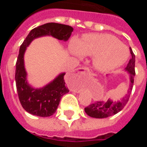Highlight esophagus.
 <instances>
[{"label": "esophagus", "instance_id": "34e87169", "mask_svg": "<svg viewBox=\"0 0 147 147\" xmlns=\"http://www.w3.org/2000/svg\"><path fill=\"white\" fill-rule=\"evenodd\" d=\"M78 72L80 73V74H83V73H90V71L88 67H83V68H80V70Z\"/></svg>", "mask_w": 147, "mask_h": 147}]
</instances>
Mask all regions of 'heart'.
<instances>
[{
  "mask_svg": "<svg viewBox=\"0 0 147 147\" xmlns=\"http://www.w3.org/2000/svg\"><path fill=\"white\" fill-rule=\"evenodd\" d=\"M71 54L78 57H94L95 67L101 71H112L124 64L129 51L118 38L107 34H88L82 40L74 37L69 45Z\"/></svg>",
  "mask_w": 147,
  "mask_h": 147,
  "instance_id": "obj_1",
  "label": "heart"
}]
</instances>
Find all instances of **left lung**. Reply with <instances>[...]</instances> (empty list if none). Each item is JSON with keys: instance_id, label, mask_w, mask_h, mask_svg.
<instances>
[{"instance_id": "left-lung-1", "label": "left lung", "mask_w": 147, "mask_h": 147, "mask_svg": "<svg viewBox=\"0 0 147 147\" xmlns=\"http://www.w3.org/2000/svg\"><path fill=\"white\" fill-rule=\"evenodd\" d=\"M129 50H130L132 58L129 59V63L125 67L126 71H127L129 74V86L127 93L120 101L118 102H113L112 100L108 99L107 102L98 101L90 105L89 106L85 107V111L90 117L96 118V119H104L115 115L120 112L129 101V96L132 93L133 83H134L135 75H136V71H135L136 57L134 53L132 52L131 48H129Z\"/></svg>"}]
</instances>
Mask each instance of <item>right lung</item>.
Wrapping results in <instances>:
<instances>
[{
    "label": "right lung",
    "instance_id": "1",
    "mask_svg": "<svg viewBox=\"0 0 147 147\" xmlns=\"http://www.w3.org/2000/svg\"><path fill=\"white\" fill-rule=\"evenodd\" d=\"M74 28L70 26L48 23L37 26L29 32L22 45L16 62L15 82L18 97L23 109L34 115L49 117L57 109L63 95L69 92L64 80L65 73H62L52 82L41 88H34L27 82L24 67V54L32 41L42 36H52L59 40L67 41Z\"/></svg>",
    "mask_w": 147,
    "mask_h": 147
}]
</instances>
